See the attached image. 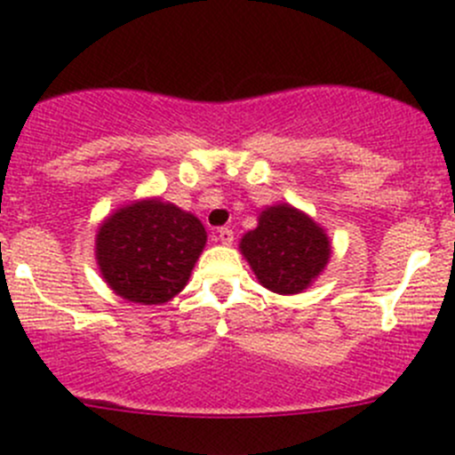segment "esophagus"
Instances as JSON below:
<instances>
[{"mask_svg": "<svg viewBox=\"0 0 455 455\" xmlns=\"http://www.w3.org/2000/svg\"><path fill=\"white\" fill-rule=\"evenodd\" d=\"M217 238L223 243V245H229L234 241V229L232 228H221L217 229Z\"/></svg>", "mask_w": 455, "mask_h": 455, "instance_id": "esophagus-1", "label": "esophagus"}]
</instances>
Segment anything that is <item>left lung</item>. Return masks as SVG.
<instances>
[{"label": "left lung", "mask_w": 455, "mask_h": 455, "mask_svg": "<svg viewBox=\"0 0 455 455\" xmlns=\"http://www.w3.org/2000/svg\"><path fill=\"white\" fill-rule=\"evenodd\" d=\"M241 251L262 287L274 293H298L326 267L331 243L324 229L291 205H274L247 232Z\"/></svg>", "instance_id": "8db88e82"}]
</instances>
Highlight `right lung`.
<instances>
[{"instance_id": "obj_1", "label": "right lung", "mask_w": 455, "mask_h": 455, "mask_svg": "<svg viewBox=\"0 0 455 455\" xmlns=\"http://www.w3.org/2000/svg\"><path fill=\"white\" fill-rule=\"evenodd\" d=\"M205 245L193 214L159 199L118 210L98 229L96 259L102 278L118 296L162 304L186 287Z\"/></svg>"}]
</instances>
